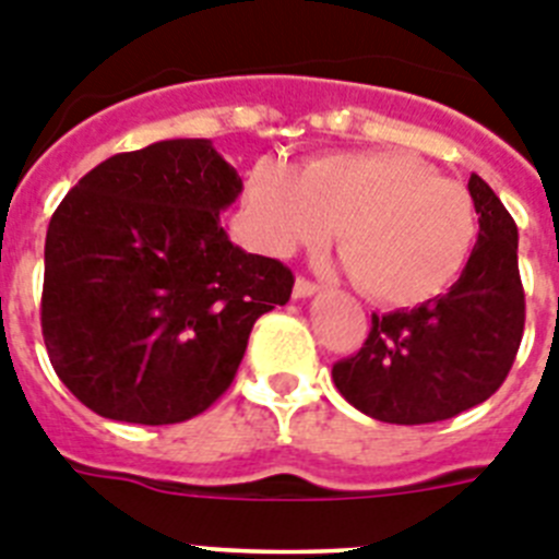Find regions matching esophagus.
Listing matches in <instances>:
<instances>
[{"mask_svg":"<svg viewBox=\"0 0 559 559\" xmlns=\"http://www.w3.org/2000/svg\"><path fill=\"white\" fill-rule=\"evenodd\" d=\"M316 290H319V285L310 283V280H305V276H296V283H294L296 299H308V296H313Z\"/></svg>","mask_w":559,"mask_h":559,"instance_id":"esophagus-1","label":"esophagus"}]
</instances>
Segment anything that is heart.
Here are the masks:
<instances>
[{"label":"heart","mask_w":559,"mask_h":559,"mask_svg":"<svg viewBox=\"0 0 559 559\" xmlns=\"http://www.w3.org/2000/svg\"><path fill=\"white\" fill-rule=\"evenodd\" d=\"M246 201L265 243L280 254L324 243L338 249L369 299L423 305L456 283L476 246L471 192L412 153H330L290 173L260 165Z\"/></svg>","instance_id":"heart-1"}]
</instances>
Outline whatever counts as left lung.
Returning a JSON list of instances; mask_svg holds the SVG:
<instances>
[{
	"instance_id": "1",
	"label": "left lung",
	"mask_w": 559,
	"mask_h": 559,
	"mask_svg": "<svg viewBox=\"0 0 559 559\" xmlns=\"http://www.w3.org/2000/svg\"><path fill=\"white\" fill-rule=\"evenodd\" d=\"M467 190L478 240L462 276L419 308L372 313L364 347L333 367L344 400L380 423L456 417L496 394L515 364L526 322L518 226L476 173Z\"/></svg>"
}]
</instances>
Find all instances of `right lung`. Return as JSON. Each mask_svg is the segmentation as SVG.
I'll use <instances>...</instances> for the list:
<instances>
[{"label":"right lung","mask_w":559,"mask_h":559,"mask_svg":"<svg viewBox=\"0 0 559 559\" xmlns=\"http://www.w3.org/2000/svg\"><path fill=\"white\" fill-rule=\"evenodd\" d=\"M240 190L210 140H165L67 192L44 243L41 333L83 406L170 426L231 386L254 322L294 288L288 265L226 237L221 212Z\"/></svg>","instance_id":"1"}]
</instances>
